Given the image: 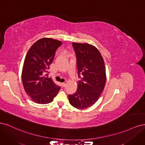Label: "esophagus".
Wrapping results in <instances>:
<instances>
[{
  "label": "esophagus",
  "instance_id": "34e87169",
  "mask_svg": "<svg viewBox=\"0 0 145 145\" xmlns=\"http://www.w3.org/2000/svg\"><path fill=\"white\" fill-rule=\"evenodd\" d=\"M62 87H65L66 86V83H62Z\"/></svg>",
  "mask_w": 145,
  "mask_h": 145
}]
</instances>
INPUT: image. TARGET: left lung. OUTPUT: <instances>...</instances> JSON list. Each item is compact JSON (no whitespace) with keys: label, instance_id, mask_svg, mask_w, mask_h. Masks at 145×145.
Returning a JSON list of instances; mask_svg holds the SVG:
<instances>
[{"label":"left lung","instance_id":"obj_1","mask_svg":"<svg viewBox=\"0 0 145 145\" xmlns=\"http://www.w3.org/2000/svg\"><path fill=\"white\" fill-rule=\"evenodd\" d=\"M77 56L78 77L76 93L68 95L69 103L77 109H83L97 102L106 83L104 60L95 46L89 43H72ZM81 74V77L80 74Z\"/></svg>","mask_w":145,"mask_h":145}]
</instances>
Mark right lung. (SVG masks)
<instances>
[{
	"mask_svg": "<svg viewBox=\"0 0 145 145\" xmlns=\"http://www.w3.org/2000/svg\"><path fill=\"white\" fill-rule=\"evenodd\" d=\"M62 43L52 38H42L31 46L26 55L22 80L26 93L35 103L51 102L60 89L45 74L53 61L56 51Z\"/></svg>",
	"mask_w": 145,
	"mask_h": 145,
	"instance_id": "add662e5",
	"label": "right lung"
}]
</instances>
